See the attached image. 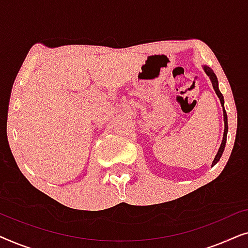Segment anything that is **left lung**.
Masks as SVG:
<instances>
[{
    "mask_svg": "<svg viewBox=\"0 0 248 248\" xmlns=\"http://www.w3.org/2000/svg\"><path fill=\"white\" fill-rule=\"evenodd\" d=\"M203 69H204L205 73L208 74V77L210 78V80H211L212 82V86H213V89H215L217 96L219 97L220 99V103H221V106L223 107V105H225V100H223V96L222 93H220L219 90V86H218V79H217V76L215 74V72L210 69L209 66L204 65L203 66ZM223 121H225V132H223V139H222V142H221V145H220L219 150H218V154L216 155V158L215 160L212 162V166H215L217 162L220 160V158H221V155L223 154V150H225V147H226V141H227V133H228V118H227V113L225 110V107H223Z\"/></svg>",
    "mask_w": 248,
    "mask_h": 248,
    "instance_id": "1",
    "label": "left lung"
}]
</instances>
